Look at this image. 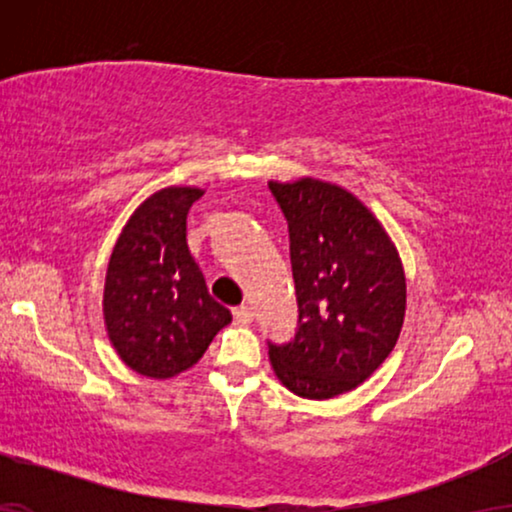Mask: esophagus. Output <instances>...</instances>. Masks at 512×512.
I'll return each instance as SVG.
<instances>
[{
	"label": "esophagus",
	"instance_id": "1",
	"mask_svg": "<svg viewBox=\"0 0 512 512\" xmlns=\"http://www.w3.org/2000/svg\"><path fill=\"white\" fill-rule=\"evenodd\" d=\"M233 317H235V324L247 326V324H251V321H254V310H251L249 305H240V307H235V310H233Z\"/></svg>",
	"mask_w": 512,
	"mask_h": 512
}]
</instances>
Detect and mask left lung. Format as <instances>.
Listing matches in <instances>:
<instances>
[{"instance_id":"8db88e82","label":"left lung","mask_w":512,"mask_h":512,"mask_svg":"<svg viewBox=\"0 0 512 512\" xmlns=\"http://www.w3.org/2000/svg\"><path fill=\"white\" fill-rule=\"evenodd\" d=\"M289 223L298 328L268 342L275 375L303 398H333L368 380L405 317L401 258L382 223L345 188L319 179L270 181Z\"/></svg>"}]
</instances>
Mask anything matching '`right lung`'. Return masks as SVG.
Instances as JSON below:
<instances>
[{"label":"right lung","mask_w":512,"mask_h":512,"mask_svg":"<svg viewBox=\"0 0 512 512\" xmlns=\"http://www.w3.org/2000/svg\"><path fill=\"white\" fill-rule=\"evenodd\" d=\"M200 188L170 186L135 209L109 258L104 324L114 349L135 373L165 380L191 368L233 321L209 296L188 251L186 216Z\"/></svg>","instance_id":"right-lung-1"}]
</instances>
